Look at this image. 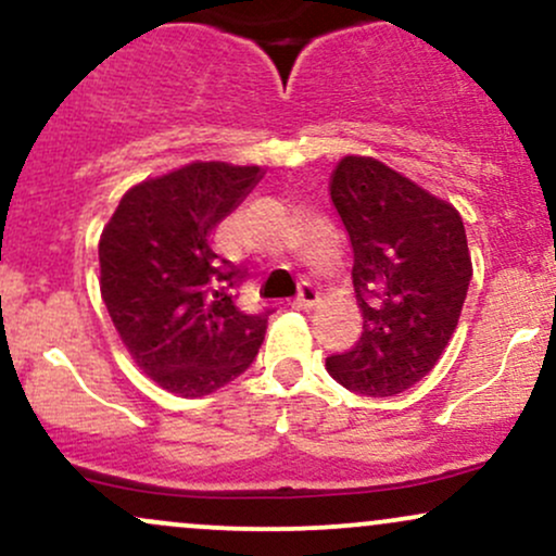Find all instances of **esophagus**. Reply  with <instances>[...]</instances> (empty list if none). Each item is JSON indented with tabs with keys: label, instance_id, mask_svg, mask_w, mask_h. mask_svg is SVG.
Returning <instances> with one entry per match:
<instances>
[{
	"label": "esophagus",
	"instance_id": "1",
	"mask_svg": "<svg viewBox=\"0 0 556 556\" xmlns=\"http://www.w3.org/2000/svg\"><path fill=\"white\" fill-rule=\"evenodd\" d=\"M318 303V290L314 285H303L300 287V295L295 298V308H303V311H308V308H314V305Z\"/></svg>",
	"mask_w": 556,
	"mask_h": 556
}]
</instances>
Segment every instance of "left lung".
I'll list each match as a JSON object with an SVG mask.
<instances>
[{
    "label": "left lung",
    "mask_w": 556,
    "mask_h": 556,
    "mask_svg": "<svg viewBox=\"0 0 556 556\" xmlns=\"http://www.w3.org/2000/svg\"><path fill=\"white\" fill-rule=\"evenodd\" d=\"M329 195L353 245L363 334L327 371L353 392L392 397L437 366L460 321L473 277L463 216L371 156H344Z\"/></svg>",
    "instance_id": "8db88e82"
}]
</instances>
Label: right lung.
I'll use <instances>...</instances> for the list:
<instances>
[{
	"instance_id": "right-lung-1",
	"label": "right lung",
	"mask_w": 556,
	"mask_h": 556,
	"mask_svg": "<svg viewBox=\"0 0 556 556\" xmlns=\"http://www.w3.org/2000/svg\"><path fill=\"white\" fill-rule=\"evenodd\" d=\"M261 167L193 162L138 182L99 240L101 298L132 361L159 387L203 397L245 371L266 314H245L232 290L245 271L219 258L212 232L256 188Z\"/></svg>"
}]
</instances>
